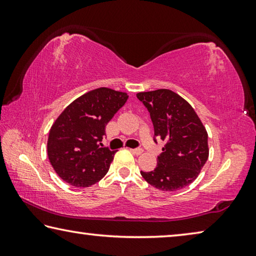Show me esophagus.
Returning <instances> with one entry per match:
<instances>
[{"instance_id": "34e87169", "label": "esophagus", "mask_w": 256, "mask_h": 256, "mask_svg": "<svg viewBox=\"0 0 256 256\" xmlns=\"http://www.w3.org/2000/svg\"><path fill=\"white\" fill-rule=\"evenodd\" d=\"M130 151H131L132 154H136V156H138V154H141L142 152H144V150L142 149H140V148H138V149H130Z\"/></svg>"}]
</instances>
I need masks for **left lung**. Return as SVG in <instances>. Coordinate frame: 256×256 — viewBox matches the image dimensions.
<instances>
[{"instance_id":"1","label":"left lung","mask_w":256,"mask_h":256,"mask_svg":"<svg viewBox=\"0 0 256 256\" xmlns=\"http://www.w3.org/2000/svg\"><path fill=\"white\" fill-rule=\"evenodd\" d=\"M150 112L154 136L166 142L157 167L141 175L154 188L178 190L196 180L209 157L208 133L193 107L170 89L138 92ZM154 142H157L156 138Z\"/></svg>"}]
</instances>
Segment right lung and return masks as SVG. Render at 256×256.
Returning <instances> with one entry per match:
<instances>
[{
    "instance_id": "right-lung-1",
    "label": "right lung",
    "mask_w": 256,
    "mask_h": 256,
    "mask_svg": "<svg viewBox=\"0 0 256 256\" xmlns=\"http://www.w3.org/2000/svg\"><path fill=\"white\" fill-rule=\"evenodd\" d=\"M128 94L98 88L72 102L50 130L47 154L60 178L88 188L110 170L115 150L102 146L107 123L128 100Z\"/></svg>"
}]
</instances>
